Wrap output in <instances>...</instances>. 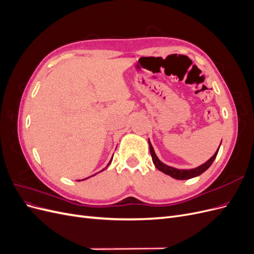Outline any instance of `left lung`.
Wrapping results in <instances>:
<instances>
[{
	"mask_svg": "<svg viewBox=\"0 0 254 254\" xmlns=\"http://www.w3.org/2000/svg\"><path fill=\"white\" fill-rule=\"evenodd\" d=\"M148 144H149V150H150V155H151V158H152V162H153V164H155V166L158 168L160 172H162V173L173 177V178H175V179H178V180L191 179V178H195V177L204 173L207 170V168H209L212 165L213 161L215 160V158H216L218 150H219V147H220V145H219L218 149L215 151L213 157H211L209 160H207L205 163L199 165L198 167L190 168V170H179V168L166 165L162 162V161H160V159L157 157L155 149H153L152 145H151L149 140H148ZM220 144H221V142H220Z\"/></svg>",
	"mask_w": 254,
	"mask_h": 254,
	"instance_id": "left-lung-1",
	"label": "left lung"
}]
</instances>
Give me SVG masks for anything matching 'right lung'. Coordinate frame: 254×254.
Listing matches in <instances>:
<instances>
[{
    "mask_svg": "<svg viewBox=\"0 0 254 254\" xmlns=\"http://www.w3.org/2000/svg\"><path fill=\"white\" fill-rule=\"evenodd\" d=\"M112 158H113V157H112ZM112 158H111V160H110V161H109V163H108V164H107V166H106V167H105V168H104V170H102V171H101V172H103V171H105V170H106V168H107V167H108V166H109V165H110V163H111V161H112ZM98 173H99V172H98ZM98 173H96V174H98ZM96 174H94V175H92V176H90V177H93V176H95V175H96ZM90 177H88V178H84V179H81V180H77V181H83V180H86V179H89V178H90Z\"/></svg>",
    "mask_w": 254,
    "mask_h": 254,
    "instance_id": "right-lung-1",
    "label": "right lung"
}]
</instances>
